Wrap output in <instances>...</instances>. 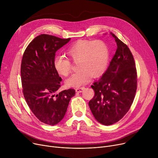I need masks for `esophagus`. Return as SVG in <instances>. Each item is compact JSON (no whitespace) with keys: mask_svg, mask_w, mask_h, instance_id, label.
<instances>
[{"mask_svg":"<svg viewBox=\"0 0 158 158\" xmlns=\"http://www.w3.org/2000/svg\"><path fill=\"white\" fill-rule=\"evenodd\" d=\"M84 89V87H80V88H77L75 89V91H76L77 93H81L83 91V90Z\"/></svg>","mask_w":158,"mask_h":158,"instance_id":"34e87169","label":"esophagus"}]
</instances>
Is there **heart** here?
Returning a JSON list of instances; mask_svg holds the SVG:
<instances>
[{
    "instance_id": "1",
    "label": "heart",
    "mask_w": 158,
    "mask_h": 158,
    "mask_svg": "<svg viewBox=\"0 0 158 158\" xmlns=\"http://www.w3.org/2000/svg\"><path fill=\"white\" fill-rule=\"evenodd\" d=\"M67 54L74 62H77L79 71L73 74L65 81L67 87H78L90 80L91 76L98 77L107 69L109 60V50L102 40H79L67 49ZM53 65L56 72L67 77L71 69L69 59L56 56Z\"/></svg>"
}]
</instances>
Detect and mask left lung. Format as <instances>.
I'll use <instances>...</instances> for the list:
<instances>
[{
  "instance_id": "obj_1",
  "label": "left lung",
  "mask_w": 158,
  "mask_h": 158,
  "mask_svg": "<svg viewBox=\"0 0 158 158\" xmlns=\"http://www.w3.org/2000/svg\"><path fill=\"white\" fill-rule=\"evenodd\" d=\"M117 49L108 69L94 82V96L89 102L92 113L99 123L110 125L129 111L137 89V72L131 52L112 33Z\"/></svg>"
}]
</instances>
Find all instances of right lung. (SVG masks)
Wrapping results in <instances>:
<instances>
[{
    "label": "right lung",
    "instance_id": "obj_1",
    "mask_svg": "<svg viewBox=\"0 0 158 158\" xmlns=\"http://www.w3.org/2000/svg\"><path fill=\"white\" fill-rule=\"evenodd\" d=\"M70 40L40 35L29 43L22 59L21 81L25 100L35 116L49 125L64 118L75 94L73 89L56 93L62 78L54 67L55 53Z\"/></svg>",
    "mask_w": 158,
    "mask_h": 158
}]
</instances>
